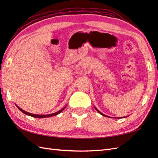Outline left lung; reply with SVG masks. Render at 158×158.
Wrapping results in <instances>:
<instances>
[{
    "label": "left lung",
    "mask_w": 158,
    "mask_h": 158,
    "mask_svg": "<svg viewBox=\"0 0 158 158\" xmlns=\"http://www.w3.org/2000/svg\"><path fill=\"white\" fill-rule=\"evenodd\" d=\"M95 109H96V110H97V111H98V112L99 113H100V114H101V115H103V116H105V117H108V116H106V115H104V114H102V113L101 112H100V111H99V110H98V109H97L96 108H95Z\"/></svg>",
    "instance_id": "obj_1"
}]
</instances>
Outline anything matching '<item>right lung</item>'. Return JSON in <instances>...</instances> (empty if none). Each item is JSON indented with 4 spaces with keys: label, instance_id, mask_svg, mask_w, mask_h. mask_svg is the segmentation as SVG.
Masks as SVG:
<instances>
[{
    "label": "right lung",
    "instance_id": "right-lung-1",
    "mask_svg": "<svg viewBox=\"0 0 158 158\" xmlns=\"http://www.w3.org/2000/svg\"><path fill=\"white\" fill-rule=\"evenodd\" d=\"M16 106L18 107V109H19L20 110H21V111H22V113H23L24 114H26V115H29V116H31V117H36V118H45V117H49L55 116V115H58V114H59V113H61V112L62 111V110L65 109V107H66V106H65L64 108H63L62 109H61L60 110H59V111H58V112L54 113H53V114H49V115H35V114L30 113H28V112L25 111V110H22L21 108H19V107L18 106H17V105H16Z\"/></svg>",
    "mask_w": 158,
    "mask_h": 158
}]
</instances>
